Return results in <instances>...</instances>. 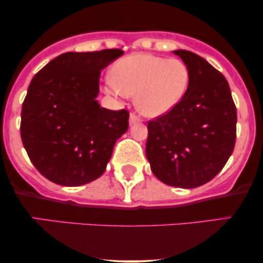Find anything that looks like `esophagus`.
I'll return each instance as SVG.
<instances>
[{
    "instance_id": "esophagus-1",
    "label": "esophagus",
    "mask_w": 263,
    "mask_h": 263,
    "mask_svg": "<svg viewBox=\"0 0 263 263\" xmlns=\"http://www.w3.org/2000/svg\"><path fill=\"white\" fill-rule=\"evenodd\" d=\"M141 120L138 119L137 116H136L135 114H131L129 115V125H134V123H136V122H140Z\"/></svg>"
}]
</instances>
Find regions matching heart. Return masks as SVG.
Returning <instances> with one entry per match:
<instances>
[{"label": "heart", "mask_w": 263, "mask_h": 263, "mask_svg": "<svg viewBox=\"0 0 263 263\" xmlns=\"http://www.w3.org/2000/svg\"><path fill=\"white\" fill-rule=\"evenodd\" d=\"M192 73L180 59L136 53L117 60L105 87L116 96L136 95L135 105L146 117L171 112L189 89Z\"/></svg>", "instance_id": "1"}]
</instances>
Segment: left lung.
<instances>
[{"label": "left lung", "instance_id": "8db88e82", "mask_svg": "<svg viewBox=\"0 0 263 263\" xmlns=\"http://www.w3.org/2000/svg\"><path fill=\"white\" fill-rule=\"evenodd\" d=\"M173 53L189 66V89L171 112L148 122L146 156L161 182L192 189L210 182L230 158L236 106L219 70L189 50Z\"/></svg>", "mask_w": 263, "mask_h": 263}]
</instances>
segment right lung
Listing matches in <instances>:
<instances>
[{
	"instance_id": "1",
	"label": "right lung",
	"mask_w": 263,
	"mask_h": 263,
	"mask_svg": "<svg viewBox=\"0 0 263 263\" xmlns=\"http://www.w3.org/2000/svg\"><path fill=\"white\" fill-rule=\"evenodd\" d=\"M121 49L68 52L50 60L29 84L21 112V137L42 176L64 186L87 184L106 170L128 112L99 105L101 70Z\"/></svg>"
}]
</instances>
